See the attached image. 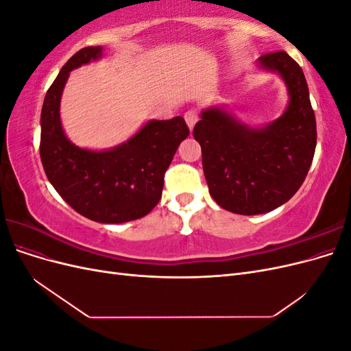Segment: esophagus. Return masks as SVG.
Listing matches in <instances>:
<instances>
[{"label":"esophagus","mask_w":351,"mask_h":351,"mask_svg":"<svg viewBox=\"0 0 351 351\" xmlns=\"http://www.w3.org/2000/svg\"><path fill=\"white\" fill-rule=\"evenodd\" d=\"M184 120H186V123L189 125V129L193 130V127H195V124L197 121V111L196 110H189L184 114Z\"/></svg>","instance_id":"esophagus-1"}]
</instances>
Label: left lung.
<instances>
[{
  "mask_svg": "<svg viewBox=\"0 0 351 351\" xmlns=\"http://www.w3.org/2000/svg\"><path fill=\"white\" fill-rule=\"evenodd\" d=\"M258 66L278 73L289 90L280 119L250 127L210 107L193 129L210 196L239 215L265 214L289 202L303 184L316 147V120L302 67L285 51L259 57Z\"/></svg>",
  "mask_w": 351,
  "mask_h": 351,
  "instance_id": "obj_1",
  "label": "left lung"
}]
</instances>
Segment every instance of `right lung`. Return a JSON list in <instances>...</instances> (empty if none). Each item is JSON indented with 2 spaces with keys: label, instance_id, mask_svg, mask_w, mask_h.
Wrapping results in <instances>:
<instances>
[{
  "label": "right lung",
  "instance_id": "add662e5",
  "mask_svg": "<svg viewBox=\"0 0 351 351\" xmlns=\"http://www.w3.org/2000/svg\"><path fill=\"white\" fill-rule=\"evenodd\" d=\"M102 57V47L77 51L48 89L40 112V161L49 183L80 215L104 224L139 219L161 199L164 176L189 136L183 117L151 120L107 151L71 143L62 130L60 101L71 70Z\"/></svg>",
  "mask_w": 351,
  "mask_h": 351
}]
</instances>
